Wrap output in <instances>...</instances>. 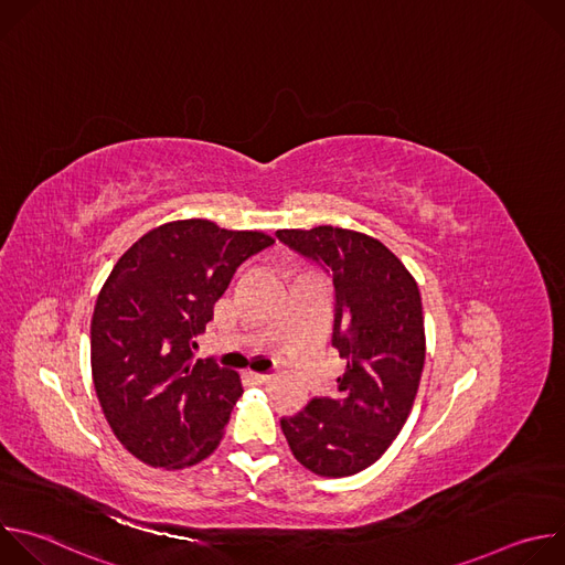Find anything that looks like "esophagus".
<instances>
[{"mask_svg": "<svg viewBox=\"0 0 565 565\" xmlns=\"http://www.w3.org/2000/svg\"><path fill=\"white\" fill-rule=\"evenodd\" d=\"M248 377H250L255 384H266V382H270V375H266V373H255V371H248Z\"/></svg>", "mask_w": 565, "mask_h": 565, "instance_id": "34e87169", "label": "esophagus"}]
</instances>
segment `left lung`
I'll return each instance as SVG.
<instances>
[{
    "label": "left lung",
    "instance_id": "1",
    "mask_svg": "<svg viewBox=\"0 0 565 565\" xmlns=\"http://www.w3.org/2000/svg\"><path fill=\"white\" fill-rule=\"evenodd\" d=\"M277 236L331 273L333 347L344 360L333 395L312 397L281 420V431L312 473L353 476L380 460L412 414L427 349L420 290L405 264L369 234L317 225Z\"/></svg>",
    "mask_w": 565,
    "mask_h": 565
}]
</instances>
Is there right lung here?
Returning <instances> with one entry per match:
<instances>
[{"instance_id":"1","label":"right lung","mask_w":565,"mask_h":565,"mask_svg":"<svg viewBox=\"0 0 565 565\" xmlns=\"http://www.w3.org/2000/svg\"><path fill=\"white\" fill-rule=\"evenodd\" d=\"M273 241L207 218L170 221L109 273L92 317V375L111 431L138 460L183 469L218 447L244 386L236 371L194 360L196 338L234 270Z\"/></svg>"}]
</instances>
